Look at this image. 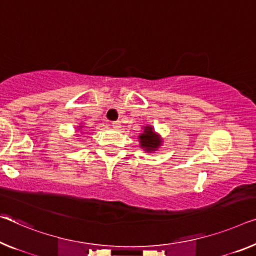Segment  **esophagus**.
Masks as SVG:
<instances>
[{
    "label": "esophagus",
    "mask_w": 256,
    "mask_h": 256,
    "mask_svg": "<svg viewBox=\"0 0 256 256\" xmlns=\"http://www.w3.org/2000/svg\"><path fill=\"white\" fill-rule=\"evenodd\" d=\"M112 127L114 129H120L121 128V122H120V121H113Z\"/></svg>",
    "instance_id": "esophagus-1"
}]
</instances>
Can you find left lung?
Segmentation results:
<instances>
[{
	"instance_id": "1",
	"label": "left lung",
	"mask_w": 256,
	"mask_h": 256,
	"mask_svg": "<svg viewBox=\"0 0 256 256\" xmlns=\"http://www.w3.org/2000/svg\"><path fill=\"white\" fill-rule=\"evenodd\" d=\"M140 148H144V151L146 152H154L156 151L161 143H162V140L160 138L158 134L154 132V129H153L152 126H146L144 127L143 132L138 136Z\"/></svg>"
}]
</instances>
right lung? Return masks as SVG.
Wrapping results in <instances>:
<instances>
[{"instance_id": "obj_1", "label": "right lung", "mask_w": 256, "mask_h": 256, "mask_svg": "<svg viewBox=\"0 0 256 256\" xmlns=\"http://www.w3.org/2000/svg\"><path fill=\"white\" fill-rule=\"evenodd\" d=\"M78 128H81V127H78Z\"/></svg>"}]
</instances>
